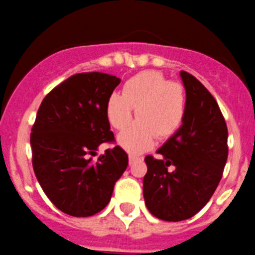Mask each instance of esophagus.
Masks as SVG:
<instances>
[{"mask_svg": "<svg viewBox=\"0 0 255 255\" xmlns=\"http://www.w3.org/2000/svg\"><path fill=\"white\" fill-rule=\"evenodd\" d=\"M137 160H141V157L137 156V155H134V154H130V155H129V162H130V165H131V164H134L135 161H137Z\"/></svg>", "mask_w": 255, "mask_h": 255, "instance_id": "obj_1", "label": "esophagus"}]
</instances>
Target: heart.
I'll return each mask as SVG.
<instances>
[{
  "instance_id": "b5f03b06",
  "label": "heart",
  "mask_w": 255,
  "mask_h": 255,
  "mask_svg": "<svg viewBox=\"0 0 255 255\" xmlns=\"http://www.w3.org/2000/svg\"><path fill=\"white\" fill-rule=\"evenodd\" d=\"M118 137L120 146L141 152L152 146L156 136L168 139L180 129L186 114V93L178 82L168 81L157 71H142L124 84L123 95L113 93L106 101V115L111 125L124 130Z\"/></svg>"
}]
</instances>
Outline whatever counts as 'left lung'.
<instances>
[{
	"label": "left lung",
	"mask_w": 255,
	"mask_h": 255,
	"mask_svg": "<svg viewBox=\"0 0 255 255\" xmlns=\"http://www.w3.org/2000/svg\"><path fill=\"white\" fill-rule=\"evenodd\" d=\"M186 114L180 129L145 157V204L154 217L181 222L203 209L214 194L228 159V129L218 103L193 75L180 71ZM169 166L174 170L169 172Z\"/></svg>",
	"instance_id": "1"
}]
</instances>
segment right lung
Wrapping results in <instances>:
<instances>
[{"label":"right lung","mask_w":255,"mask_h":255,"mask_svg":"<svg viewBox=\"0 0 255 255\" xmlns=\"http://www.w3.org/2000/svg\"><path fill=\"white\" fill-rule=\"evenodd\" d=\"M121 80L103 72L69 77L41 103L31 131L35 175L53 205L72 217H91L110 202L129 157L113 141L106 101Z\"/></svg>","instance_id":"obj_1"}]
</instances>
